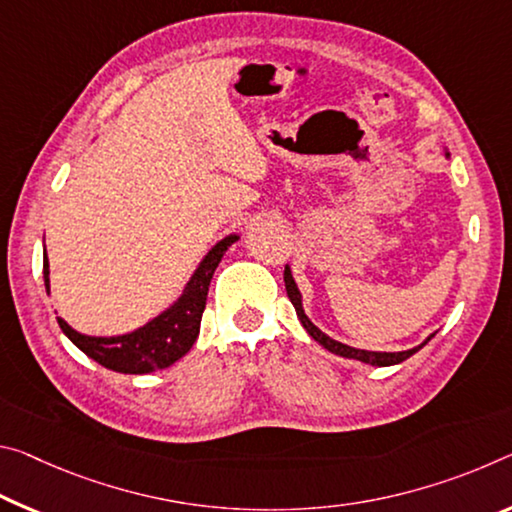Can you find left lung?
Listing matches in <instances>:
<instances>
[{
    "mask_svg": "<svg viewBox=\"0 0 512 512\" xmlns=\"http://www.w3.org/2000/svg\"><path fill=\"white\" fill-rule=\"evenodd\" d=\"M285 287H287V296H289V300H291V305L296 307V314H298L300 323H303V328L307 330V335H310V337L314 339V342H319L323 348H326V351L335 353V355H342V358L360 360V362H364V364H371V367H392V364H399V362H403V360H408L410 355H415L421 346H426V344L431 342V339L435 337V335H431V337L426 339L424 344L410 348V351H399V353L362 351V348L346 346V344H342V342H337V339L328 337L326 332H321L319 328L314 326V323H312L310 319H307V314H305V310H303V296H300L296 282H294V278H291V269H289V266H285Z\"/></svg>",
    "mask_w": 512,
    "mask_h": 512,
    "instance_id": "obj_1",
    "label": "left lung"
}]
</instances>
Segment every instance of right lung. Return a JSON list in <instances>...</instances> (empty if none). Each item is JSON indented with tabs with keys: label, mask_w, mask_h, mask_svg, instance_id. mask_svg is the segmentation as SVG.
Segmentation results:
<instances>
[{
	"label": "right lung",
	"mask_w": 512,
	"mask_h": 512,
	"mask_svg": "<svg viewBox=\"0 0 512 512\" xmlns=\"http://www.w3.org/2000/svg\"><path fill=\"white\" fill-rule=\"evenodd\" d=\"M239 241V234H227L209 250L205 259L198 264L196 273L186 282L182 296L175 300L168 310L154 316L143 328L116 337H91L81 335L59 316V326L79 351L95 360L102 367L118 373H150L166 369L191 351L198 339L200 319L207 305L209 282L216 266L221 264L225 250ZM43 278L45 289L50 291V259L43 255Z\"/></svg>",
	"instance_id": "right-lung-1"
}]
</instances>
